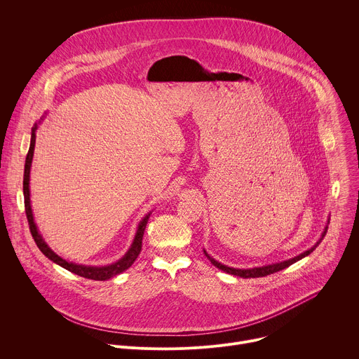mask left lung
Segmentation results:
<instances>
[{
  "label": "left lung",
  "mask_w": 359,
  "mask_h": 359,
  "mask_svg": "<svg viewBox=\"0 0 359 359\" xmlns=\"http://www.w3.org/2000/svg\"><path fill=\"white\" fill-rule=\"evenodd\" d=\"M328 224H330V219H328V223H327V226H325L324 231L321 233V237L318 238V241H317L311 248L305 250L304 252H301V254L295 255V257H292V259H288V260H284V262H280V263H273V264H267V266H262V267H252V269H234V267L224 266V264L219 263L217 260H215L213 257H210V255L208 254V251H206V250H204V254H206V257L212 262V264H213V266H216L219 270H222V271H224V273H229V274H231V276H237V277H241V278H257V277H266V276L274 274V273H277V271H281V270H284V269L290 267L291 264H294V263L299 262L301 259L306 257V255H310V254H311V252L318 247V244L323 241V238L325 237L327 230H328Z\"/></svg>",
  "instance_id": "1"
}]
</instances>
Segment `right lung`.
<instances>
[{
	"label": "right lung",
	"instance_id": "1",
	"mask_svg": "<svg viewBox=\"0 0 359 359\" xmlns=\"http://www.w3.org/2000/svg\"><path fill=\"white\" fill-rule=\"evenodd\" d=\"M41 123V121H39ZM39 123H35L32 130H31V143H29V150H28V155H27V159H25V168H24V201H25V213H27V219H28V224H29V230H31V234L38 245V248L42 251V254L45 255V257H48L50 262H54L55 264L64 267L65 270L76 274V276H81L83 278H89V280H96V281H105V280H109L121 273H123L125 270H128L133 263L135 260L137 259V255L142 250V238H143V233H144V229H146V224H147V220L150 217L151 213H147L139 223L137 226V230H136V234H135V238L129 247V250L125 252V255L122 259H119L118 262L112 263V264H108V266H83V264H76V263H72V262H68L62 257H60V255L57 252L53 251V248H50L42 234L39 233L38 227H36V223L34 220V215H32V209H31V198H29V173H31V163H32V158H34V149H35V137H36V129H38V125Z\"/></svg>",
	"mask_w": 359,
	"mask_h": 359
}]
</instances>
